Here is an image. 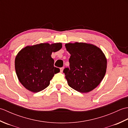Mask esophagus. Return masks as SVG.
<instances>
[{"label":"esophagus","instance_id":"34e87169","mask_svg":"<svg viewBox=\"0 0 128 128\" xmlns=\"http://www.w3.org/2000/svg\"><path fill=\"white\" fill-rule=\"evenodd\" d=\"M63 69H64V67L60 68V72H62V71H63Z\"/></svg>","mask_w":128,"mask_h":128}]
</instances>
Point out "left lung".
<instances>
[{
	"instance_id": "8db88e82",
	"label": "left lung",
	"mask_w": 128,
	"mask_h": 128,
	"mask_svg": "<svg viewBox=\"0 0 128 128\" xmlns=\"http://www.w3.org/2000/svg\"><path fill=\"white\" fill-rule=\"evenodd\" d=\"M66 50L70 54L69 68L63 72L70 87L81 93L93 90L104 78L107 59L100 49L85 43H66Z\"/></svg>"
}]
</instances>
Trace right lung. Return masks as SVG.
<instances>
[{"label":"right lung","instance_id":"1","mask_svg":"<svg viewBox=\"0 0 128 128\" xmlns=\"http://www.w3.org/2000/svg\"><path fill=\"white\" fill-rule=\"evenodd\" d=\"M62 47L61 43H40L27 46L19 52L15 60L16 73L26 89L38 92L50 85L54 74L60 72L59 68L54 66L51 54Z\"/></svg>","mask_w":128,"mask_h":128}]
</instances>
